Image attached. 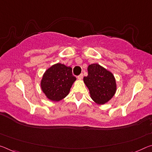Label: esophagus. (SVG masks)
<instances>
[{
	"mask_svg": "<svg viewBox=\"0 0 152 152\" xmlns=\"http://www.w3.org/2000/svg\"><path fill=\"white\" fill-rule=\"evenodd\" d=\"M83 74H81L79 76H78V80H82V79H83Z\"/></svg>",
	"mask_w": 152,
	"mask_h": 152,
	"instance_id": "esophagus-1",
	"label": "esophagus"
}]
</instances>
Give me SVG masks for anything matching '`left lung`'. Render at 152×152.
Listing matches in <instances>:
<instances>
[{"mask_svg":"<svg viewBox=\"0 0 152 152\" xmlns=\"http://www.w3.org/2000/svg\"><path fill=\"white\" fill-rule=\"evenodd\" d=\"M88 76L83 78L90 96L97 104L103 105L114 97L117 86L112 72L97 64L89 65Z\"/></svg>","mask_w":152,"mask_h":152,"instance_id":"left-lung-1","label":"left lung"}]
</instances>
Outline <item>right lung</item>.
Listing matches in <instances>:
<instances>
[{
	"label": "right lung",
	"instance_id": "right-lung-1",
	"mask_svg": "<svg viewBox=\"0 0 152 152\" xmlns=\"http://www.w3.org/2000/svg\"><path fill=\"white\" fill-rule=\"evenodd\" d=\"M72 68L61 63L49 67L43 74L40 87L46 97L52 102H59L68 95L76 78Z\"/></svg>",
	"mask_w": 152,
	"mask_h": 152
}]
</instances>
